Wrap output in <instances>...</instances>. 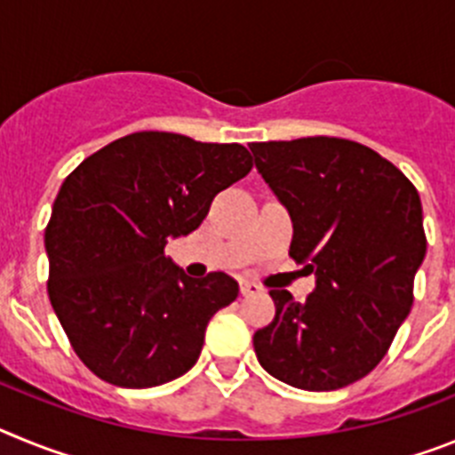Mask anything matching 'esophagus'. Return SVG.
Here are the masks:
<instances>
[{
  "label": "esophagus",
  "instance_id": "1",
  "mask_svg": "<svg viewBox=\"0 0 455 455\" xmlns=\"http://www.w3.org/2000/svg\"><path fill=\"white\" fill-rule=\"evenodd\" d=\"M239 289H241V296H255V293L262 291V287H259V284L248 283V280H241Z\"/></svg>",
  "mask_w": 455,
  "mask_h": 455
}]
</instances>
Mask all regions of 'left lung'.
<instances>
[{
    "mask_svg": "<svg viewBox=\"0 0 455 455\" xmlns=\"http://www.w3.org/2000/svg\"><path fill=\"white\" fill-rule=\"evenodd\" d=\"M248 148L291 216L289 257L316 273L305 303L271 289L275 319L252 337L257 360L291 387H347L383 360L412 307L426 255L419 193L355 140L307 136Z\"/></svg>",
    "mask_w": 455,
    "mask_h": 455,
    "instance_id": "left-lung-1",
    "label": "left lung"
}]
</instances>
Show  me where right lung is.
I'll return each instance as SVG.
<instances>
[{"instance_id":"right-lung-1","label":"right lung","mask_w":455,"mask_h":455,"mask_svg":"<svg viewBox=\"0 0 455 455\" xmlns=\"http://www.w3.org/2000/svg\"><path fill=\"white\" fill-rule=\"evenodd\" d=\"M239 143L136 132L66 178L45 228L47 293L72 351L118 387H156L196 364L209 319L239 296L223 271L193 280L164 252L214 196L246 178Z\"/></svg>"}]
</instances>
